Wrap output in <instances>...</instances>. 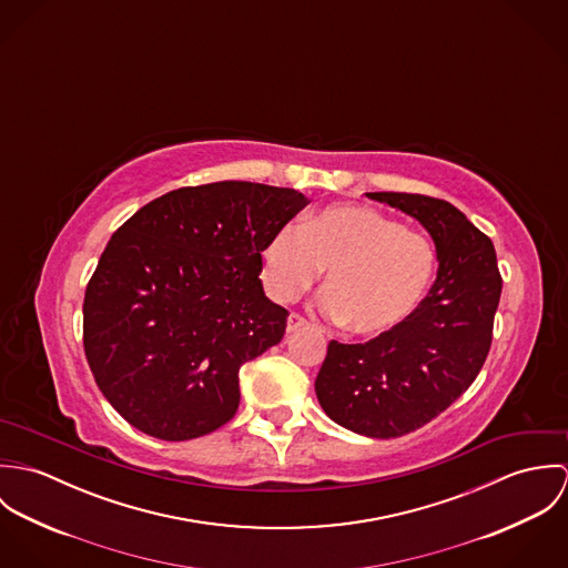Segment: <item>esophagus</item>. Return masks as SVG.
Listing matches in <instances>:
<instances>
[{
  "mask_svg": "<svg viewBox=\"0 0 568 568\" xmlns=\"http://www.w3.org/2000/svg\"><path fill=\"white\" fill-rule=\"evenodd\" d=\"M306 325H308V322H306L302 315H295V313H293V315L288 317V322H286V332H297L300 327H306Z\"/></svg>",
  "mask_w": 568,
  "mask_h": 568,
  "instance_id": "esophagus-1",
  "label": "esophagus"
}]
</instances>
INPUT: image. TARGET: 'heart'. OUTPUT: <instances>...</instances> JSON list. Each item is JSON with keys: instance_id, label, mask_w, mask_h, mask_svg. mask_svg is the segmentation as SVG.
<instances>
[{"instance_id": "1", "label": "heart", "mask_w": 568, "mask_h": 568, "mask_svg": "<svg viewBox=\"0 0 568 568\" xmlns=\"http://www.w3.org/2000/svg\"><path fill=\"white\" fill-rule=\"evenodd\" d=\"M262 280L282 304L297 302L324 275L322 311L358 336L405 325L424 300L433 271L430 243L363 205H332L282 227L262 251Z\"/></svg>"}]
</instances>
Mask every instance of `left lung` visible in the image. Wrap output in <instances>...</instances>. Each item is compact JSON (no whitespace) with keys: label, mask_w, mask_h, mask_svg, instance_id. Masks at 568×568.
Returning <instances> with one entry per match:
<instances>
[{"label":"left lung","mask_w":568,"mask_h":568,"mask_svg":"<svg viewBox=\"0 0 568 568\" xmlns=\"http://www.w3.org/2000/svg\"><path fill=\"white\" fill-rule=\"evenodd\" d=\"M433 239L437 277L410 320L367 343L329 341L315 381L329 419L365 437L406 435L453 405L486 363L503 280L494 244L442 199L367 192Z\"/></svg>","instance_id":"8db88e82"}]
</instances>
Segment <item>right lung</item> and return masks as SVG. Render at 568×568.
Instances as JSON below:
<instances>
[{
	"mask_svg": "<svg viewBox=\"0 0 568 568\" xmlns=\"http://www.w3.org/2000/svg\"><path fill=\"white\" fill-rule=\"evenodd\" d=\"M308 199L219 181L138 210L106 244L82 304L84 356L131 426L185 442L241 403L239 372L277 345L288 311L262 288V251Z\"/></svg>",
	"mask_w": 568,
	"mask_h": 568,
	"instance_id": "obj_1",
	"label": "right lung"
}]
</instances>
